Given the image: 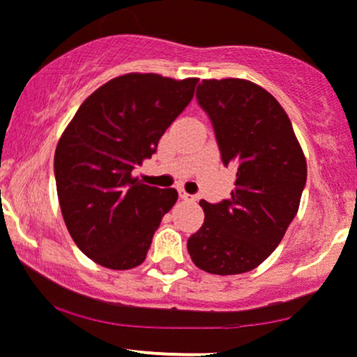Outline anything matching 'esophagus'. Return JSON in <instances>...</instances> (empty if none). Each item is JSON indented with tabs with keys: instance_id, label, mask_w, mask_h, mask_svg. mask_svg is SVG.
<instances>
[{
	"instance_id": "obj_1",
	"label": "esophagus",
	"mask_w": 357,
	"mask_h": 357,
	"mask_svg": "<svg viewBox=\"0 0 357 357\" xmlns=\"http://www.w3.org/2000/svg\"><path fill=\"white\" fill-rule=\"evenodd\" d=\"M179 198H181V200H188V202H195V197H193V195L186 193V191H183V190H179Z\"/></svg>"
}]
</instances>
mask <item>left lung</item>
I'll list each match as a JSON object with an SVG mask.
<instances>
[{
	"mask_svg": "<svg viewBox=\"0 0 357 357\" xmlns=\"http://www.w3.org/2000/svg\"><path fill=\"white\" fill-rule=\"evenodd\" d=\"M197 99L236 181L229 200L200 202L205 220L190 236L188 253L208 273L250 272L279 246L298 213L306 157L284 107L260 85L210 78L198 85Z\"/></svg>",
	"mask_w": 357,
	"mask_h": 357,
	"instance_id": "left-lung-1",
	"label": "left lung"
}]
</instances>
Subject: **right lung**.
<instances>
[{
  "mask_svg": "<svg viewBox=\"0 0 357 357\" xmlns=\"http://www.w3.org/2000/svg\"><path fill=\"white\" fill-rule=\"evenodd\" d=\"M197 84L121 75L90 93L63 131L54 152L59 207L73 241L96 264L111 270L144 264L178 191L144 185L131 171L152 157Z\"/></svg>",
  "mask_w": 357,
  "mask_h": 357,
  "instance_id": "1",
  "label": "right lung"
}]
</instances>
